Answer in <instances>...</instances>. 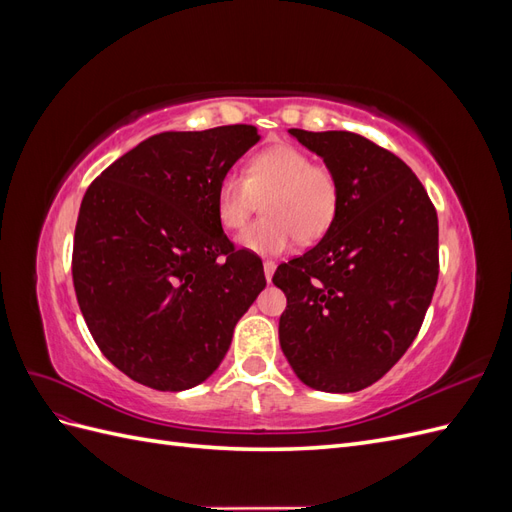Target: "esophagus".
Returning <instances> with one entry per match:
<instances>
[{
	"instance_id": "1",
	"label": "esophagus",
	"mask_w": 512,
	"mask_h": 512,
	"mask_svg": "<svg viewBox=\"0 0 512 512\" xmlns=\"http://www.w3.org/2000/svg\"><path fill=\"white\" fill-rule=\"evenodd\" d=\"M273 273H275V262L267 260V262H265V277H267V282H271V277H273Z\"/></svg>"
}]
</instances>
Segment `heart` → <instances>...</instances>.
<instances>
[{
  "label": "heart",
  "mask_w": 512,
  "mask_h": 512,
  "mask_svg": "<svg viewBox=\"0 0 512 512\" xmlns=\"http://www.w3.org/2000/svg\"><path fill=\"white\" fill-rule=\"evenodd\" d=\"M265 218L237 237L243 252L280 256L292 243H314L324 237L339 209V181L327 166L314 164L305 151L275 145L254 156L245 177L228 173L215 192V213L224 230H239L250 218L258 198Z\"/></svg>",
  "instance_id": "obj_1"
}]
</instances>
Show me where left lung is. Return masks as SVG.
<instances>
[{"label":"left lung","instance_id":"left-lung-1","mask_svg":"<svg viewBox=\"0 0 512 512\" xmlns=\"http://www.w3.org/2000/svg\"><path fill=\"white\" fill-rule=\"evenodd\" d=\"M331 168L339 209L318 245L280 265V346L309 389L354 393L414 342L438 284V215L391 151L354 132L288 130Z\"/></svg>","mask_w":512,"mask_h":512}]
</instances>
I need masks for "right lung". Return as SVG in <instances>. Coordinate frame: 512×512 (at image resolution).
Masks as SVG:
<instances>
[{
    "instance_id": "1",
    "label": "right lung",
    "mask_w": 512,
    "mask_h": 512,
    "mask_svg": "<svg viewBox=\"0 0 512 512\" xmlns=\"http://www.w3.org/2000/svg\"><path fill=\"white\" fill-rule=\"evenodd\" d=\"M260 141L254 126L162 132L89 185L74 230L76 299L102 354L156 391L205 382L267 286L215 213L218 183Z\"/></svg>"
}]
</instances>
